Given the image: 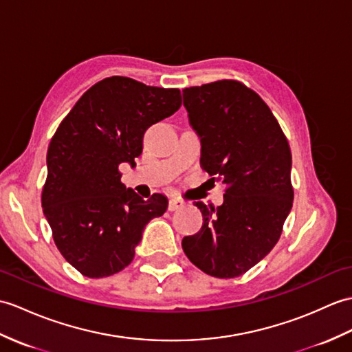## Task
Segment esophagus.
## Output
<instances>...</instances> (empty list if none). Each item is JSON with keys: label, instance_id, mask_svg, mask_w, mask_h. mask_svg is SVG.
<instances>
[{"label": "esophagus", "instance_id": "1", "mask_svg": "<svg viewBox=\"0 0 352 352\" xmlns=\"http://www.w3.org/2000/svg\"><path fill=\"white\" fill-rule=\"evenodd\" d=\"M182 207H184V202L182 199H178V198H170L169 199V204H168L169 211H175V210L182 208Z\"/></svg>", "mask_w": 352, "mask_h": 352}]
</instances>
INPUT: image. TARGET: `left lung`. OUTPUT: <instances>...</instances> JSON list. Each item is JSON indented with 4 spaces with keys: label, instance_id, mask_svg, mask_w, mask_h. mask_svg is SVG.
I'll list each match as a JSON object with an SVG mask.
<instances>
[{
    "label": "left lung",
    "instance_id": "left-lung-1",
    "mask_svg": "<svg viewBox=\"0 0 352 352\" xmlns=\"http://www.w3.org/2000/svg\"><path fill=\"white\" fill-rule=\"evenodd\" d=\"M201 139V168L226 184L217 208L198 201L202 228L182 241L186 256L220 279L241 276L279 240L292 208L291 150L261 97L236 80L183 89Z\"/></svg>",
    "mask_w": 352,
    "mask_h": 352
}]
</instances>
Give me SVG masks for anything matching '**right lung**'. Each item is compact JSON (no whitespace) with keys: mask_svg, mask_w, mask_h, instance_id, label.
<instances>
[{"mask_svg":"<svg viewBox=\"0 0 352 352\" xmlns=\"http://www.w3.org/2000/svg\"><path fill=\"white\" fill-rule=\"evenodd\" d=\"M179 106L177 88L112 76L89 88L56 129L42 207L56 248L79 273L99 279L121 272L145 225L166 211V196L144 201L121 183L118 166L135 165L145 130Z\"/></svg>","mask_w":352,"mask_h":352,"instance_id":"obj_1","label":"right lung"}]
</instances>
